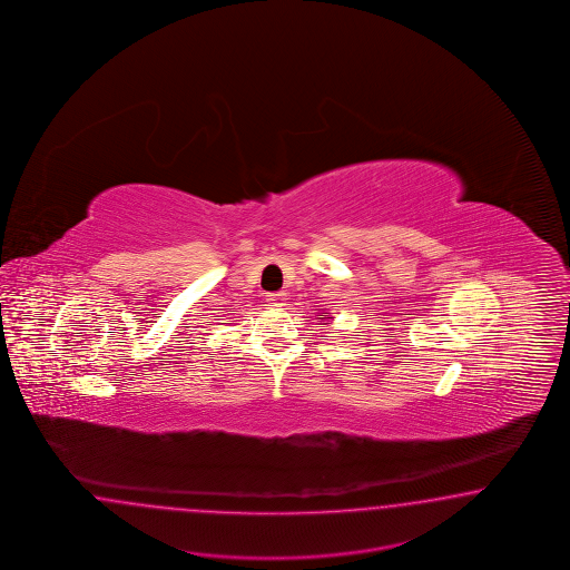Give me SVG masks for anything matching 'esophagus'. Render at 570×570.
Instances as JSON below:
<instances>
[{
	"label": "esophagus",
	"mask_w": 570,
	"mask_h": 570,
	"mask_svg": "<svg viewBox=\"0 0 570 570\" xmlns=\"http://www.w3.org/2000/svg\"><path fill=\"white\" fill-rule=\"evenodd\" d=\"M267 303H269V307H284L286 305V296L282 293L267 294Z\"/></svg>",
	"instance_id": "34e87169"
}]
</instances>
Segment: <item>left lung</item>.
I'll use <instances>...</instances> for the list:
<instances>
[{
  "mask_svg": "<svg viewBox=\"0 0 570 570\" xmlns=\"http://www.w3.org/2000/svg\"><path fill=\"white\" fill-rule=\"evenodd\" d=\"M322 320H324V317H322Z\"/></svg>",
  "mask_w": 570,
  "mask_h": 570,
  "instance_id": "8db88e82",
  "label": "left lung"
}]
</instances>
